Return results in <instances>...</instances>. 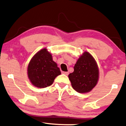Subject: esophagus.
I'll return each mask as SVG.
<instances>
[{
	"instance_id": "1",
	"label": "esophagus",
	"mask_w": 126,
	"mask_h": 126,
	"mask_svg": "<svg viewBox=\"0 0 126 126\" xmlns=\"http://www.w3.org/2000/svg\"><path fill=\"white\" fill-rule=\"evenodd\" d=\"M62 73L65 75H66V76H67L68 74V72H67V71H62Z\"/></svg>"
}]
</instances>
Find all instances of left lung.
I'll return each mask as SVG.
<instances>
[{"instance_id": "left-lung-1", "label": "left lung", "mask_w": 126, "mask_h": 126, "mask_svg": "<svg viewBox=\"0 0 126 126\" xmlns=\"http://www.w3.org/2000/svg\"><path fill=\"white\" fill-rule=\"evenodd\" d=\"M98 77L96 62L87 52L81 56L74 67V71L68 75L73 89L79 93L91 91L96 85Z\"/></svg>"}]
</instances>
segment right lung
Segmentation results:
<instances>
[{"label": "right lung", "instance_id": "1", "mask_svg": "<svg viewBox=\"0 0 126 126\" xmlns=\"http://www.w3.org/2000/svg\"><path fill=\"white\" fill-rule=\"evenodd\" d=\"M61 74L56 63L47 49L38 52L30 60L28 76L30 81L38 88L51 85L57 76Z\"/></svg>", "mask_w": 126, "mask_h": 126}]
</instances>
